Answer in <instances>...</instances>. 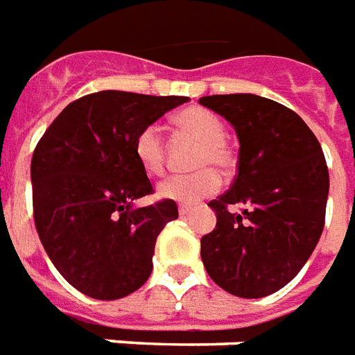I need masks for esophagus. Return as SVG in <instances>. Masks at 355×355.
<instances>
[{
	"instance_id": "34e87169",
	"label": "esophagus",
	"mask_w": 355,
	"mask_h": 355,
	"mask_svg": "<svg viewBox=\"0 0 355 355\" xmlns=\"http://www.w3.org/2000/svg\"><path fill=\"white\" fill-rule=\"evenodd\" d=\"M178 212H180V216H189L191 212H193V206L189 205H180V208H178Z\"/></svg>"
}]
</instances>
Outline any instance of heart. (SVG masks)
<instances>
[{"label":"heart","mask_w":355,"mask_h":355,"mask_svg":"<svg viewBox=\"0 0 355 355\" xmlns=\"http://www.w3.org/2000/svg\"><path fill=\"white\" fill-rule=\"evenodd\" d=\"M173 122L180 130L200 141V149L195 157V168L200 170L187 175L168 178L158 185V195L183 205H195L220 189V175L216 173V170L220 172L231 170L233 153L225 141V125L222 118L214 114L212 110L189 107L183 109ZM133 153L147 175H160L164 172V139L157 124L145 125L137 133L133 141Z\"/></svg>","instance_id":"1"}]
</instances>
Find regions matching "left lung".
I'll list each match as a JSON object with an SVG mask.
<instances>
[{"instance_id": "8db88e82", "label": "left lung", "mask_w": 355, "mask_h": 355, "mask_svg": "<svg viewBox=\"0 0 355 355\" xmlns=\"http://www.w3.org/2000/svg\"><path fill=\"white\" fill-rule=\"evenodd\" d=\"M200 105L223 116L239 139L237 178L210 200L216 230L200 239V258L218 286L262 298L293 281L325 225L329 170L302 118L252 95H208ZM241 205L233 213L230 208Z\"/></svg>"}]
</instances>
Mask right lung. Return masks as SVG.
<instances>
[{
  "mask_svg": "<svg viewBox=\"0 0 355 355\" xmlns=\"http://www.w3.org/2000/svg\"><path fill=\"white\" fill-rule=\"evenodd\" d=\"M189 97L97 92L70 103L37 143L30 178L37 235L53 266L95 300L128 296L149 279L160 231L178 218L173 200L150 195L133 141L145 125Z\"/></svg>",
  "mask_w": 355,
  "mask_h": 355,
  "instance_id": "1",
  "label": "right lung"
}]
</instances>
